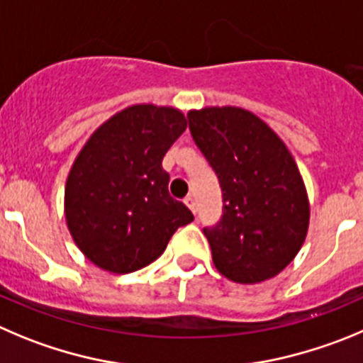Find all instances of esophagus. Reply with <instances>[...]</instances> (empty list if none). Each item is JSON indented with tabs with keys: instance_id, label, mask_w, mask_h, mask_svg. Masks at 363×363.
I'll return each mask as SVG.
<instances>
[{
	"instance_id": "1",
	"label": "esophagus",
	"mask_w": 363,
	"mask_h": 363,
	"mask_svg": "<svg viewBox=\"0 0 363 363\" xmlns=\"http://www.w3.org/2000/svg\"><path fill=\"white\" fill-rule=\"evenodd\" d=\"M184 204L188 206L189 211H191L193 215H195V211H197V204H195V199H193V197H186L184 199Z\"/></svg>"
}]
</instances>
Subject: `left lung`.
Returning a JSON list of instances; mask_svg holds the SVG:
<instances>
[{
	"mask_svg": "<svg viewBox=\"0 0 363 363\" xmlns=\"http://www.w3.org/2000/svg\"><path fill=\"white\" fill-rule=\"evenodd\" d=\"M188 120L222 188V218L204 229L216 270L242 284L277 276L310 228V201L296 159L262 118L242 107L191 109Z\"/></svg>",
	"mask_w": 363,
	"mask_h": 363,
	"instance_id": "left-lung-1",
	"label": "left lung"
}]
</instances>
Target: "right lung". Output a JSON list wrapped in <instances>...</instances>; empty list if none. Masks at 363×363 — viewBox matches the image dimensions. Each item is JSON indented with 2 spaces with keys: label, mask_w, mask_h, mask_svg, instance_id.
<instances>
[{
  "label": "right lung",
  "mask_w": 363,
  "mask_h": 363,
  "mask_svg": "<svg viewBox=\"0 0 363 363\" xmlns=\"http://www.w3.org/2000/svg\"><path fill=\"white\" fill-rule=\"evenodd\" d=\"M177 107L135 104L104 121L74 157L64 188L71 238L98 269L128 274L164 252L193 222L168 193L162 157L186 130Z\"/></svg>",
  "instance_id": "add662e5"
}]
</instances>
